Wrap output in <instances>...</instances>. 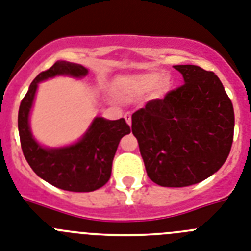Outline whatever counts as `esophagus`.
Listing matches in <instances>:
<instances>
[{
  "label": "esophagus",
  "mask_w": 251,
  "mask_h": 251,
  "mask_svg": "<svg viewBox=\"0 0 251 251\" xmlns=\"http://www.w3.org/2000/svg\"><path fill=\"white\" fill-rule=\"evenodd\" d=\"M124 119H126V122H127L128 124H132V115H130V113H126L124 114Z\"/></svg>",
  "instance_id": "34e87169"
}]
</instances>
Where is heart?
I'll return each mask as SVG.
<instances>
[{"instance_id": "b5f03b06", "label": "heart", "mask_w": 251, "mask_h": 251, "mask_svg": "<svg viewBox=\"0 0 251 251\" xmlns=\"http://www.w3.org/2000/svg\"><path fill=\"white\" fill-rule=\"evenodd\" d=\"M164 75L158 71H150L145 74L127 75L115 78L111 83V93L115 99L119 101H133L142 96L151 93L158 84L157 93L161 95L169 90V82L161 81Z\"/></svg>"}]
</instances>
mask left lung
I'll return each mask as SVG.
<instances>
[{"mask_svg": "<svg viewBox=\"0 0 251 251\" xmlns=\"http://www.w3.org/2000/svg\"><path fill=\"white\" fill-rule=\"evenodd\" d=\"M184 85L132 115L147 175L161 187L201 183L225 164L233 141L235 114L224 85L211 71L174 66Z\"/></svg>", "mask_w": 251, "mask_h": 251, "instance_id": "1", "label": "left lung"}]
</instances>
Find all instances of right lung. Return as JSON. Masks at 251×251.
Segmentation results:
<instances>
[{"mask_svg":"<svg viewBox=\"0 0 251 251\" xmlns=\"http://www.w3.org/2000/svg\"><path fill=\"white\" fill-rule=\"evenodd\" d=\"M58 75L83 77L87 75V70L81 64L58 61L34 78L19 108L18 126L21 149L30 168L43 180L68 192H93L110 179L111 164L118 145L122 137L130 133V128L123 118L108 121L98 117L85 136L72 146L62 149L40 146L30 132V109L38 83Z\"/></svg>","mask_w":251,"mask_h":251,"instance_id":"add662e5","label":"right lung"}]
</instances>
